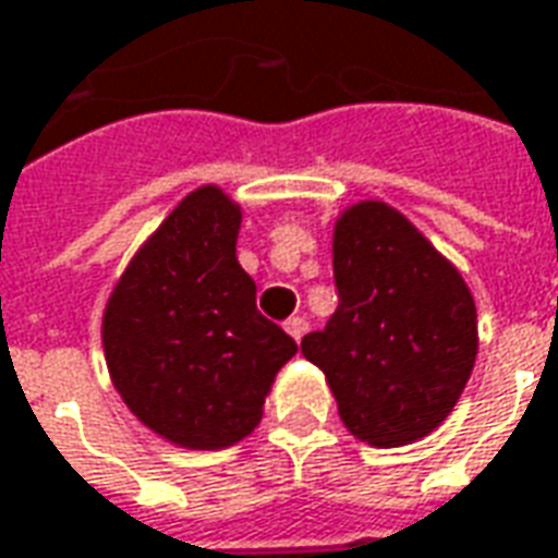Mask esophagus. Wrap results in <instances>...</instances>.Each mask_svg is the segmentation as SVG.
I'll list each match as a JSON object with an SVG mask.
<instances>
[{
	"label": "esophagus",
	"instance_id": "obj_1",
	"mask_svg": "<svg viewBox=\"0 0 558 558\" xmlns=\"http://www.w3.org/2000/svg\"><path fill=\"white\" fill-rule=\"evenodd\" d=\"M286 330H288V333H291V337H294V340H301L303 333H306V318L291 316L286 322Z\"/></svg>",
	"mask_w": 558,
	"mask_h": 558
}]
</instances>
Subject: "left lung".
<instances>
[{
	"label": "left lung",
	"instance_id": "1",
	"mask_svg": "<svg viewBox=\"0 0 558 558\" xmlns=\"http://www.w3.org/2000/svg\"><path fill=\"white\" fill-rule=\"evenodd\" d=\"M337 313L301 352L325 371L349 432L403 447L452 413L477 359V306L462 272L398 209L349 206L333 228Z\"/></svg>",
	"mask_w": 558,
	"mask_h": 558
}]
</instances>
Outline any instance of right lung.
Returning <instances> with one entry per match:
<instances>
[{"instance_id": "obj_1", "label": "right lung", "mask_w": 558, "mask_h": 558, "mask_svg": "<svg viewBox=\"0 0 558 558\" xmlns=\"http://www.w3.org/2000/svg\"><path fill=\"white\" fill-rule=\"evenodd\" d=\"M240 221L221 187L191 191L126 264L102 313L114 389L175 447L240 444L298 352L257 313L255 279L236 260Z\"/></svg>"}]
</instances>
